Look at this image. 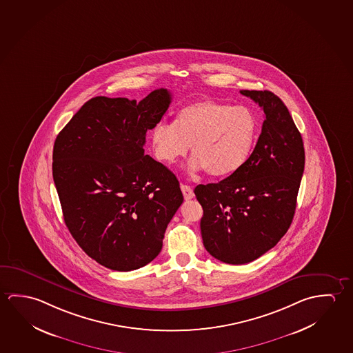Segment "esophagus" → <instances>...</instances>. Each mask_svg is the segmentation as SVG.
<instances>
[{
	"label": "esophagus",
	"instance_id": "1",
	"mask_svg": "<svg viewBox=\"0 0 353 353\" xmlns=\"http://www.w3.org/2000/svg\"><path fill=\"white\" fill-rule=\"evenodd\" d=\"M181 191L183 193L185 201H190V199H192V198L194 196L193 190H192V187H190V185H181Z\"/></svg>",
	"mask_w": 353,
	"mask_h": 353
}]
</instances>
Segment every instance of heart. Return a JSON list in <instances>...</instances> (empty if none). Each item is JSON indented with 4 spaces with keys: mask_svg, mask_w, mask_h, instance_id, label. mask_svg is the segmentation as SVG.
Wrapping results in <instances>:
<instances>
[{
    "mask_svg": "<svg viewBox=\"0 0 353 353\" xmlns=\"http://www.w3.org/2000/svg\"><path fill=\"white\" fill-rule=\"evenodd\" d=\"M257 121L246 107L199 101L179 110L174 123L161 121L151 132L154 152L162 163L185 157L191 145L192 171L221 177L235 172L252 150Z\"/></svg>",
    "mask_w": 353,
    "mask_h": 353,
    "instance_id": "b5f03b06",
    "label": "heart"
}]
</instances>
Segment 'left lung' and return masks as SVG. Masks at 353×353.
<instances>
[{"instance_id":"obj_1","label":"left lung","mask_w":353,"mask_h":353,"mask_svg":"<svg viewBox=\"0 0 353 353\" xmlns=\"http://www.w3.org/2000/svg\"><path fill=\"white\" fill-rule=\"evenodd\" d=\"M240 93L265 112L254 151L229 177L194 188L203 245L230 265L259 259L288 232L305 163L301 133L282 99L271 91Z\"/></svg>"}]
</instances>
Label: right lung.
<instances>
[{
  "label": "right lung",
  "instance_id": "obj_1",
  "mask_svg": "<svg viewBox=\"0 0 353 353\" xmlns=\"http://www.w3.org/2000/svg\"><path fill=\"white\" fill-rule=\"evenodd\" d=\"M171 103L159 88L144 99L94 97L58 134L52 179L79 246L113 271L154 260L183 196L168 168L145 155L146 132Z\"/></svg>",
  "mask_w": 353,
  "mask_h": 353
}]
</instances>
